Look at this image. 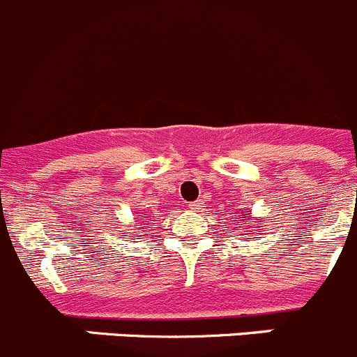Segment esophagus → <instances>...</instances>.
Masks as SVG:
<instances>
[{"mask_svg":"<svg viewBox=\"0 0 357 357\" xmlns=\"http://www.w3.org/2000/svg\"><path fill=\"white\" fill-rule=\"evenodd\" d=\"M200 207H202V202L200 200L189 204V208H191V211H200Z\"/></svg>","mask_w":357,"mask_h":357,"instance_id":"esophagus-1","label":"esophagus"}]
</instances>
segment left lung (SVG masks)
<instances>
[{"instance_id":"1","label":"left lung","mask_w":357,"mask_h":357,"mask_svg":"<svg viewBox=\"0 0 357 357\" xmlns=\"http://www.w3.org/2000/svg\"><path fill=\"white\" fill-rule=\"evenodd\" d=\"M250 214H251L250 211H248V214H244V218H246V221H251V215H250ZM253 228H255V227H253Z\"/></svg>"}]
</instances>
